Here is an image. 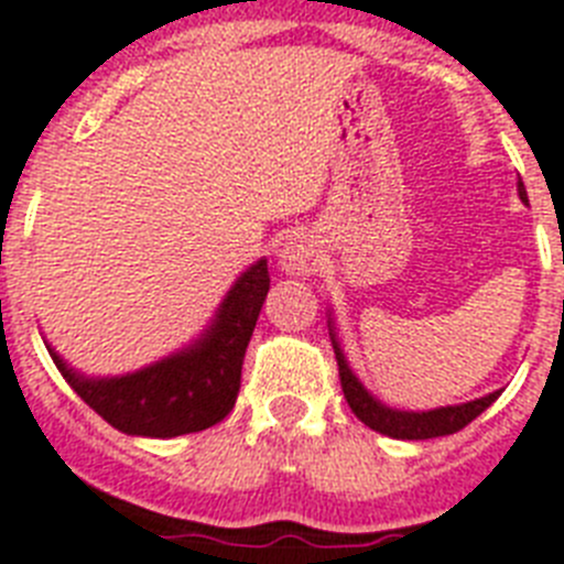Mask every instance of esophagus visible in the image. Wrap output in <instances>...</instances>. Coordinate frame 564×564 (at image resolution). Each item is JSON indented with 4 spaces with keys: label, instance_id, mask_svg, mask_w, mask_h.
Returning a JSON list of instances; mask_svg holds the SVG:
<instances>
[{
    "label": "esophagus",
    "instance_id": "1",
    "mask_svg": "<svg viewBox=\"0 0 564 564\" xmlns=\"http://www.w3.org/2000/svg\"><path fill=\"white\" fill-rule=\"evenodd\" d=\"M281 267L292 274H306L313 272L315 267V251L306 246L304 240H292L286 249L281 251Z\"/></svg>",
    "mask_w": 564,
    "mask_h": 564
}]
</instances>
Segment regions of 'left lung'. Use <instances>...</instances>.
<instances>
[{"label":"left lung","instance_id":"1","mask_svg":"<svg viewBox=\"0 0 564 564\" xmlns=\"http://www.w3.org/2000/svg\"><path fill=\"white\" fill-rule=\"evenodd\" d=\"M519 196L528 199V191L519 182ZM333 350H336L338 361V379H341V391H345L347 405L354 409V414L359 416L361 423L370 425L373 432L388 434V437H397V441H429V437H443V434L460 432L464 425H469L480 411H487L492 402L498 400V393H489V397H480L475 402H464V405H448V409L437 411H423V414H414V411H393L386 409L382 402H377L365 388H361L359 379L350 373L347 368L345 354L341 347L336 345L333 338Z\"/></svg>","mask_w":564,"mask_h":564}]
</instances>
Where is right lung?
Returning <instances> with one entry per match:
<instances>
[{
	"label": "right lung",
	"instance_id": "right-lung-1",
	"mask_svg": "<svg viewBox=\"0 0 564 564\" xmlns=\"http://www.w3.org/2000/svg\"><path fill=\"white\" fill-rule=\"evenodd\" d=\"M269 292L267 260H258L223 301L199 345L118 379H86L48 350L68 386L123 434L178 437L217 425L235 409L242 356Z\"/></svg>",
	"mask_w": 564,
	"mask_h": 564
}]
</instances>
